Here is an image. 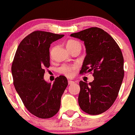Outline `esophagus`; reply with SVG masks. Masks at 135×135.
I'll list each match as a JSON object with an SVG mask.
<instances>
[{
	"label": "esophagus",
	"mask_w": 135,
	"mask_h": 135,
	"mask_svg": "<svg viewBox=\"0 0 135 135\" xmlns=\"http://www.w3.org/2000/svg\"><path fill=\"white\" fill-rule=\"evenodd\" d=\"M75 82L73 81V80H68V84H69V85H71V84H74Z\"/></svg>",
	"instance_id": "1"
}]
</instances>
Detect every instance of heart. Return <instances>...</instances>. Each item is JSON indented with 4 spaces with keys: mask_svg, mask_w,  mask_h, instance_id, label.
Wrapping results in <instances>:
<instances>
[{
    "mask_svg": "<svg viewBox=\"0 0 135 135\" xmlns=\"http://www.w3.org/2000/svg\"><path fill=\"white\" fill-rule=\"evenodd\" d=\"M79 47L81 48V45L80 42L76 40H69L67 44V48H73V47ZM77 69V66L75 64L67 65L63 64L58 68V71L60 73L68 77H71L73 76L75 73V71Z\"/></svg>",
    "mask_w": 135,
    "mask_h": 135,
    "instance_id": "obj_1",
    "label": "heart"
}]
</instances>
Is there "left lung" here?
I'll use <instances>...</instances> for the list:
<instances>
[{
    "instance_id": "1",
    "label": "left lung",
    "mask_w": 135,
    "mask_h": 135,
    "mask_svg": "<svg viewBox=\"0 0 135 135\" xmlns=\"http://www.w3.org/2000/svg\"><path fill=\"white\" fill-rule=\"evenodd\" d=\"M71 36L84 41L86 55L80 74L92 72L91 83L80 80L78 98L84 112L98 115L105 112L117 98L124 77L123 57L118 45L103 29L91 27Z\"/></svg>"
}]
</instances>
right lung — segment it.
Returning <instances> with one entry per match:
<instances>
[{
	"label": "right lung",
	"instance_id": "1",
	"mask_svg": "<svg viewBox=\"0 0 135 135\" xmlns=\"http://www.w3.org/2000/svg\"><path fill=\"white\" fill-rule=\"evenodd\" d=\"M64 36L40 30L33 32L19 44L12 63L17 92L28 110L40 118H49L57 113L68 84L65 76L56 77L52 84L44 78L45 69L50 66L51 44Z\"/></svg>",
	"mask_w": 135,
	"mask_h": 135
}]
</instances>
